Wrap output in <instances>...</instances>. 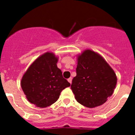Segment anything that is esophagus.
Instances as JSON below:
<instances>
[{"label":"esophagus","instance_id":"1","mask_svg":"<svg viewBox=\"0 0 135 135\" xmlns=\"http://www.w3.org/2000/svg\"><path fill=\"white\" fill-rule=\"evenodd\" d=\"M68 82H70V84H71V81H72V78H68Z\"/></svg>","mask_w":135,"mask_h":135}]
</instances>
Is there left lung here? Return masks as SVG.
Wrapping results in <instances>:
<instances>
[{
	"mask_svg": "<svg viewBox=\"0 0 135 135\" xmlns=\"http://www.w3.org/2000/svg\"><path fill=\"white\" fill-rule=\"evenodd\" d=\"M116 83L115 72L99 54L87 49L78 56L71 89L78 103L90 108L103 105L113 94Z\"/></svg>",
	"mask_w": 135,
	"mask_h": 135,
	"instance_id": "obj_1",
	"label": "left lung"
}]
</instances>
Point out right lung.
<instances>
[{"label": "right lung", "mask_w": 135, "mask_h": 135, "mask_svg": "<svg viewBox=\"0 0 135 135\" xmlns=\"http://www.w3.org/2000/svg\"><path fill=\"white\" fill-rule=\"evenodd\" d=\"M58 57L46 52L28 68L21 80L26 98L38 108H46L57 101L61 92L70 86L57 66Z\"/></svg>", "instance_id": "1"}]
</instances>
